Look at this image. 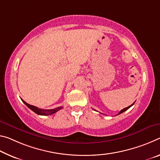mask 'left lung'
<instances>
[{"instance_id":"8db88e82","label":"left lung","mask_w":160,"mask_h":160,"mask_svg":"<svg viewBox=\"0 0 160 160\" xmlns=\"http://www.w3.org/2000/svg\"><path fill=\"white\" fill-rule=\"evenodd\" d=\"M134 103H135V102H134ZM134 103H133V104H132V105H130V106H129V107H128V108H124V109H122V110H120V112L118 113V115H120V114H121V113L124 112H125V111H126L127 110H128L129 108H130V107H132V105H134Z\"/></svg>"}]
</instances>
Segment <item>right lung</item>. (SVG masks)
I'll return each instance as SVG.
<instances>
[{
    "label": "right lung",
    "instance_id": "right-lung-1",
    "mask_svg": "<svg viewBox=\"0 0 160 160\" xmlns=\"http://www.w3.org/2000/svg\"><path fill=\"white\" fill-rule=\"evenodd\" d=\"M21 100H22V99H21ZM22 102H23L28 108H30V110H32L34 112H35L39 115H52V114L55 113L56 112H58V110H61V109L62 108V107H58V108H56L55 109H52V110H43V109H40L38 108L35 107V106L29 105V104L25 102L23 100H22Z\"/></svg>",
    "mask_w": 160,
    "mask_h": 160
}]
</instances>
